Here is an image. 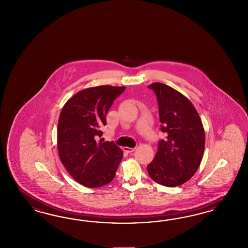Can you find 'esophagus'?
Masks as SVG:
<instances>
[{
  "label": "esophagus",
  "instance_id": "obj_1",
  "mask_svg": "<svg viewBox=\"0 0 248 248\" xmlns=\"http://www.w3.org/2000/svg\"><path fill=\"white\" fill-rule=\"evenodd\" d=\"M123 149L125 153H133L135 150V148H130V147H124Z\"/></svg>",
  "mask_w": 248,
  "mask_h": 248
}]
</instances>
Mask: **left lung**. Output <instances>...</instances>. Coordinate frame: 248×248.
Segmentation results:
<instances>
[{"label": "left lung", "mask_w": 248, "mask_h": 248, "mask_svg": "<svg viewBox=\"0 0 248 248\" xmlns=\"http://www.w3.org/2000/svg\"><path fill=\"white\" fill-rule=\"evenodd\" d=\"M157 98L161 131L155 157L147 165L151 178L159 185L174 187L189 180L201 164L204 130L194 105L185 95L161 83L148 86Z\"/></svg>", "instance_id": "left-lung-1"}]
</instances>
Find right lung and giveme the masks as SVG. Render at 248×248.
Listing matches in <instances>:
<instances>
[{"mask_svg":"<svg viewBox=\"0 0 248 248\" xmlns=\"http://www.w3.org/2000/svg\"><path fill=\"white\" fill-rule=\"evenodd\" d=\"M125 87L102 85L77 93L62 109L57 145L61 162L75 180L86 187H100L113 180L123 158L113 142H104L101 128L106 114Z\"/></svg>","mask_w":248,"mask_h":248,"instance_id":"1","label":"right lung"}]
</instances>
